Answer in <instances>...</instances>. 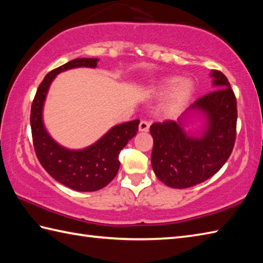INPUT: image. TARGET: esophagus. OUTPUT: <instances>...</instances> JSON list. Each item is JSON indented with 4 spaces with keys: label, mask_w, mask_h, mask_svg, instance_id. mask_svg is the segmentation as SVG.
Masks as SVG:
<instances>
[{
    "label": "esophagus",
    "mask_w": 263,
    "mask_h": 263,
    "mask_svg": "<svg viewBox=\"0 0 263 263\" xmlns=\"http://www.w3.org/2000/svg\"><path fill=\"white\" fill-rule=\"evenodd\" d=\"M150 123L147 121H141L140 124H139V131L140 132H147L149 130Z\"/></svg>",
    "instance_id": "esophagus-1"
}]
</instances>
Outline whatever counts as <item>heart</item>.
Here are the masks:
<instances>
[{
	"label": "heart",
	"mask_w": 263,
	"mask_h": 263,
	"mask_svg": "<svg viewBox=\"0 0 263 263\" xmlns=\"http://www.w3.org/2000/svg\"><path fill=\"white\" fill-rule=\"evenodd\" d=\"M194 92V83L191 79L181 77H170L157 83L152 90L154 98L165 97L161 110L168 117L178 115L189 103Z\"/></svg>",
	"instance_id": "b5f03b06"
}]
</instances>
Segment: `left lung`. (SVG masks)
Wrapping results in <instances>:
<instances>
[{
    "instance_id": "1",
    "label": "left lung",
    "mask_w": 263,
    "mask_h": 263,
    "mask_svg": "<svg viewBox=\"0 0 263 263\" xmlns=\"http://www.w3.org/2000/svg\"><path fill=\"white\" fill-rule=\"evenodd\" d=\"M216 90L194 102L177 121L154 123L152 165L167 186L186 189L208 180L230 158L236 138V98L227 78L212 70ZM200 117L203 126L192 133L189 121Z\"/></svg>"
}]
</instances>
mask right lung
Segmentation results:
<instances>
[{
  "instance_id": "right-lung-1",
  "label": "right lung",
  "mask_w": 263,
  "mask_h": 263,
  "mask_svg": "<svg viewBox=\"0 0 263 263\" xmlns=\"http://www.w3.org/2000/svg\"><path fill=\"white\" fill-rule=\"evenodd\" d=\"M98 59H76L49 72L39 85L31 105L30 125L37 158L55 181L79 192L105 187L120 168L121 149L137 135L140 121L114 125L98 140L82 149H69L57 142L44 124V105L53 80L61 72L97 66Z\"/></svg>"
}]
</instances>
